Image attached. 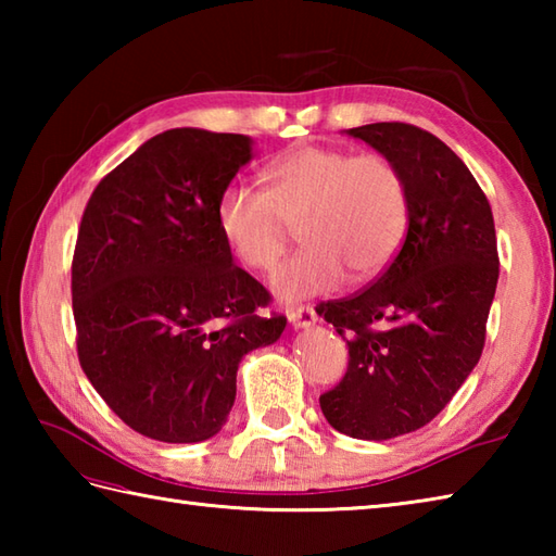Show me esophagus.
Returning <instances> with one entry per match:
<instances>
[{
    "label": "esophagus",
    "mask_w": 556,
    "mask_h": 556,
    "mask_svg": "<svg viewBox=\"0 0 556 556\" xmlns=\"http://www.w3.org/2000/svg\"><path fill=\"white\" fill-rule=\"evenodd\" d=\"M289 323L293 327H313L317 323V313L313 305H296V308H289Z\"/></svg>",
    "instance_id": "obj_1"
}]
</instances>
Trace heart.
<instances>
[{"label": "heart", "mask_w": 556, "mask_h": 556, "mask_svg": "<svg viewBox=\"0 0 556 556\" xmlns=\"http://www.w3.org/2000/svg\"><path fill=\"white\" fill-rule=\"evenodd\" d=\"M265 191L231 184L217 198L215 219L231 255L267 271L301 222L303 251L281 265L271 287L281 299L368 285L394 263L410 219L408 181L399 164L332 146H303L265 167Z\"/></svg>", "instance_id": "heart-1"}]
</instances>
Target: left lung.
I'll return each mask as SVG.
<instances>
[{
    "mask_svg": "<svg viewBox=\"0 0 556 556\" xmlns=\"http://www.w3.org/2000/svg\"><path fill=\"white\" fill-rule=\"evenodd\" d=\"M404 172V245L370 287L317 305L346 339L344 380L320 396L334 430L392 440L428 425L480 361L500 255L488 195L456 152L422 128H349Z\"/></svg>",
    "mask_w": 556,
    "mask_h": 556,
    "instance_id": "obj_1",
    "label": "left lung"
}]
</instances>
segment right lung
<instances>
[{
	"label": "right lung",
	"instance_id": "obj_1",
	"mask_svg": "<svg viewBox=\"0 0 556 556\" xmlns=\"http://www.w3.org/2000/svg\"><path fill=\"white\" fill-rule=\"evenodd\" d=\"M251 157L248 136L172 128L104 176L83 212L71 263L80 368L150 440L217 434L241 358L287 327L257 315L269 291L233 265L215 219Z\"/></svg>",
	"mask_w": 556,
	"mask_h": 556
}]
</instances>
